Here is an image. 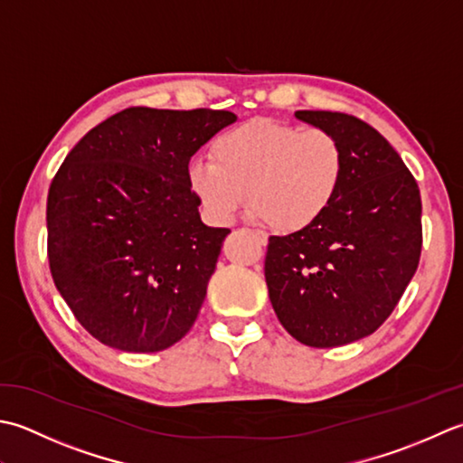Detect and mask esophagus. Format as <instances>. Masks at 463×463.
<instances>
[{"mask_svg":"<svg viewBox=\"0 0 463 463\" xmlns=\"http://www.w3.org/2000/svg\"><path fill=\"white\" fill-rule=\"evenodd\" d=\"M253 235H256V240L260 241V245H266L268 243V235L263 232H253Z\"/></svg>","mask_w":463,"mask_h":463,"instance_id":"1","label":"esophagus"}]
</instances>
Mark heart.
Listing matches in <instances>:
<instances>
[{"label": "heart", "mask_w": 463, "mask_h": 463, "mask_svg": "<svg viewBox=\"0 0 463 463\" xmlns=\"http://www.w3.org/2000/svg\"><path fill=\"white\" fill-rule=\"evenodd\" d=\"M212 157H195L187 167L203 210L228 223L248 202L256 218L279 232L322 220L345 174V152L332 131L263 118L222 134Z\"/></svg>", "instance_id": "heart-1"}]
</instances>
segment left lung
<instances>
[{
  "label": "left lung",
  "instance_id": "left-lung-1",
  "mask_svg": "<svg viewBox=\"0 0 463 463\" xmlns=\"http://www.w3.org/2000/svg\"><path fill=\"white\" fill-rule=\"evenodd\" d=\"M332 131L345 152L342 187L307 230L271 235L266 284L278 319L298 342L337 347L373 334L418 269L421 197L380 131L337 111H296Z\"/></svg>",
  "mask_w": 463,
  "mask_h": 463
}]
</instances>
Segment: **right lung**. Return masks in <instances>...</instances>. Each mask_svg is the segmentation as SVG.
I'll list each match as a JSON object with an SVG mask.
<instances>
[{
  "instance_id": "1",
  "label": "right lung",
  "mask_w": 463,
  "mask_h": 463,
  "mask_svg": "<svg viewBox=\"0 0 463 463\" xmlns=\"http://www.w3.org/2000/svg\"><path fill=\"white\" fill-rule=\"evenodd\" d=\"M238 116L129 108L83 136L47 194V258L78 322L121 352L194 326L228 228L200 218L187 164Z\"/></svg>"
}]
</instances>
